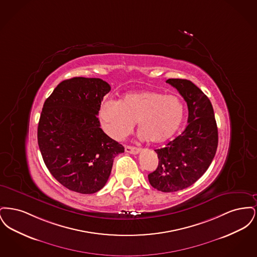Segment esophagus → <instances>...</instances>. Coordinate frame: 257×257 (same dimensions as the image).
<instances>
[{
	"instance_id": "1",
	"label": "esophagus",
	"mask_w": 257,
	"mask_h": 257,
	"mask_svg": "<svg viewBox=\"0 0 257 257\" xmlns=\"http://www.w3.org/2000/svg\"><path fill=\"white\" fill-rule=\"evenodd\" d=\"M125 151H126L127 153H130V154H138L139 151H140V149H139L138 147L126 146V147H125Z\"/></svg>"
}]
</instances>
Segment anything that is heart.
I'll use <instances>...</instances> for the list:
<instances>
[{"mask_svg": "<svg viewBox=\"0 0 257 257\" xmlns=\"http://www.w3.org/2000/svg\"><path fill=\"white\" fill-rule=\"evenodd\" d=\"M184 113L180 98L156 90L128 93L118 102L106 101L99 110L104 129L112 139L122 141L138 122L142 139L152 144L172 138L183 122Z\"/></svg>", "mask_w": 257, "mask_h": 257, "instance_id": "heart-1", "label": "heart"}]
</instances>
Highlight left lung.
<instances>
[{
    "mask_svg": "<svg viewBox=\"0 0 257 257\" xmlns=\"http://www.w3.org/2000/svg\"><path fill=\"white\" fill-rule=\"evenodd\" d=\"M187 102L188 126L167 147L156 149L159 164L148 174L150 185L164 193L196 182L207 171L218 147V127L209 98L189 80L169 79Z\"/></svg>",
    "mask_w": 257,
    "mask_h": 257,
    "instance_id": "obj_1",
    "label": "left lung"
}]
</instances>
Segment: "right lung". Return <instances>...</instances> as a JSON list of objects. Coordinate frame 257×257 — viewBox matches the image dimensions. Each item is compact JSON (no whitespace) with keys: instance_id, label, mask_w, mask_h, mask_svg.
I'll list each match as a JSON object with an SVG mask.
<instances>
[{"instance_id":"add662e5","label":"right lung","mask_w":257,"mask_h":257,"mask_svg":"<svg viewBox=\"0 0 257 257\" xmlns=\"http://www.w3.org/2000/svg\"><path fill=\"white\" fill-rule=\"evenodd\" d=\"M110 86L99 78L64 80L46 99L37 142L51 174L70 191L94 194L107 183L124 147L100 128L97 115Z\"/></svg>"}]
</instances>
